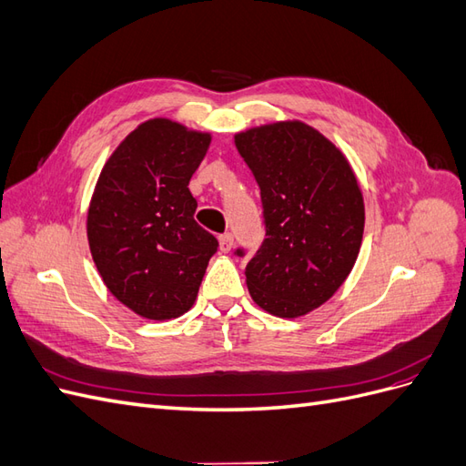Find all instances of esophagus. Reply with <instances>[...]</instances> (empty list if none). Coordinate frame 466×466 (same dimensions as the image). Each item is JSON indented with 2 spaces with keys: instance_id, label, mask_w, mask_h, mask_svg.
Returning a JSON list of instances; mask_svg holds the SVG:
<instances>
[{
  "instance_id": "obj_1",
  "label": "esophagus",
  "mask_w": 466,
  "mask_h": 466,
  "mask_svg": "<svg viewBox=\"0 0 466 466\" xmlns=\"http://www.w3.org/2000/svg\"><path fill=\"white\" fill-rule=\"evenodd\" d=\"M231 247H233V233L228 231V233L219 235V248H221V252H229Z\"/></svg>"
}]
</instances>
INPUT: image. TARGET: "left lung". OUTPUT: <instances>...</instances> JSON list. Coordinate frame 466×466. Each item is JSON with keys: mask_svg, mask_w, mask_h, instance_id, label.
Here are the masks:
<instances>
[{"mask_svg": "<svg viewBox=\"0 0 466 466\" xmlns=\"http://www.w3.org/2000/svg\"><path fill=\"white\" fill-rule=\"evenodd\" d=\"M235 146L260 187L266 231L245 268L250 298L276 317L307 315L332 298L360 255L358 178L342 151L299 120L250 128Z\"/></svg>", "mask_w": 466, "mask_h": 466, "instance_id": "1", "label": "left lung"}]
</instances>
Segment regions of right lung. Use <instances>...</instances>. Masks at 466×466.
Here are the masks:
<instances>
[{
  "label": "right lung",
  "instance_id": "1",
  "mask_svg": "<svg viewBox=\"0 0 466 466\" xmlns=\"http://www.w3.org/2000/svg\"><path fill=\"white\" fill-rule=\"evenodd\" d=\"M209 134L153 118L110 155L87 214L89 248L115 298L139 317L177 319L198 295L218 238L194 221L188 182Z\"/></svg>",
  "mask_w": 466,
  "mask_h": 466
}]
</instances>
